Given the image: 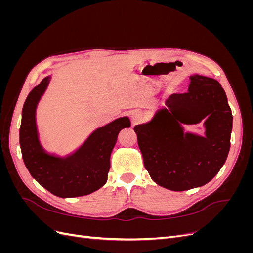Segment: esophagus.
<instances>
[{
    "label": "esophagus",
    "mask_w": 253,
    "mask_h": 253,
    "mask_svg": "<svg viewBox=\"0 0 253 253\" xmlns=\"http://www.w3.org/2000/svg\"><path fill=\"white\" fill-rule=\"evenodd\" d=\"M132 124L133 126L135 125H138V124H141V122L143 121L144 117H143V114L141 112H135L132 114Z\"/></svg>",
    "instance_id": "34e87169"
}]
</instances>
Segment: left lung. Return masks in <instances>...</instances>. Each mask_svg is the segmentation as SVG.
<instances>
[{
    "label": "left lung",
    "instance_id": "obj_1",
    "mask_svg": "<svg viewBox=\"0 0 253 253\" xmlns=\"http://www.w3.org/2000/svg\"><path fill=\"white\" fill-rule=\"evenodd\" d=\"M166 105L134 127L145 169L166 189L202 187L218 173L230 150L233 117L225 90L215 79L193 75L187 93L171 95ZM203 119L205 136L183 131L182 124Z\"/></svg>",
    "mask_w": 253,
    "mask_h": 253
}]
</instances>
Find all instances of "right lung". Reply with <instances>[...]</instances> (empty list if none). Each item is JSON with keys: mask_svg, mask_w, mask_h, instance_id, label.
Listing matches in <instances>:
<instances>
[{"mask_svg": "<svg viewBox=\"0 0 253 253\" xmlns=\"http://www.w3.org/2000/svg\"><path fill=\"white\" fill-rule=\"evenodd\" d=\"M50 76L28 94L22 110L20 145L30 175L59 197H78L95 192L105 185L110 157L122 128L131 126L128 117H120L97 128L79 149L65 157L49 154L41 145L36 122V110L46 90Z\"/></svg>", "mask_w": 253, "mask_h": 253, "instance_id": "1", "label": "right lung"}]
</instances>
